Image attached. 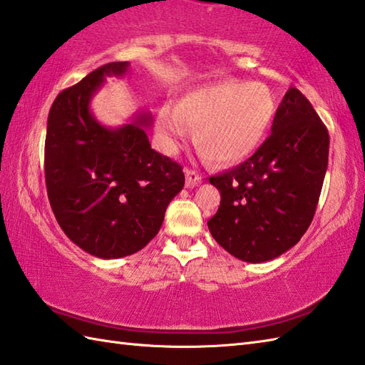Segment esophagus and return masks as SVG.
<instances>
[{
  "label": "esophagus",
  "instance_id": "1",
  "mask_svg": "<svg viewBox=\"0 0 365 365\" xmlns=\"http://www.w3.org/2000/svg\"><path fill=\"white\" fill-rule=\"evenodd\" d=\"M184 173H185V185H187V187H195V185L201 184V175H198L195 170L185 168Z\"/></svg>",
  "mask_w": 365,
  "mask_h": 365
}]
</instances>
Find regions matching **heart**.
<instances>
[{"mask_svg":"<svg viewBox=\"0 0 365 365\" xmlns=\"http://www.w3.org/2000/svg\"><path fill=\"white\" fill-rule=\"evenodd\" d=\"M277 114V100L262 83H220L185 93L159 109L156 131L173 148L195 129L198 150L218 164H236L259 148Z\"/></svg>","mask_w":365,"mask_h":365,"instance_id":"b5f03b06","label":"heart"}]
</instances>
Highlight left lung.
<instances>
[{
  "instance_id": "obj_1",
  "label": "left lung",
  "mask_w": 365,
  "mask_h": 365,
  "mask_svg": "<svg viewBox=\"0 0 365 365\" xmlns=\"http://www.w3.org/2000/svg\"><path fill=\"white\" fill-rule=\"evenodd\" d=\"M329 135L306 96L290 87L272 134L253 156L209 178L220 206L207 228L230 255L267 262L292 248L309 228L328 168Z\"/></svg>"
}]
</instances>
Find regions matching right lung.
Here are the masks:
<instances>
[{
    "label": "right lung",
    "mask_w": 365,
    "mask_h": 365,
    "mask_svg": "<svg viewBox=\"0 0 365 365\" xmlns=\"http://www.w3.org/2000/svg\"><path fill=\"white\" fill-rule=\"evenodd\" d=\"M128 68L129 62H110L93 70L62 91L48 114L45 181L54 217L73 244L101 259L147 245L184 187L182 167L151 148V114L137 112L118 128L92 114L106 78Z\"/></svg>",
    "instance_id": "obj_1"
}]
</instances>
